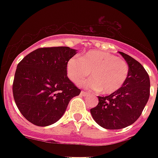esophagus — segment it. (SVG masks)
Masks as SVG:
<instances>
[{
    "label": "esophagus",
    "mask_w": 158,
    "mask_h": 158,
    "mask_svg": "<svg viewBox=\"0 0 158 158\" xmlns=\"http://www.w3.org/2000/svg\"><path fill=\"white\" fill-rule=\"evenodd\" d=\"M88 95V93H86V92L84 91H81V93H80V96L82 97H85Z\"/></svg>",
    "instance_id": "obj_1"
}]
</instances>
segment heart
I'll use <instances>...</instances> for the list:
<instances>
[{"mask_svg":"<svg viewBox=\"0 0 158 158\" xmlns=\"http://www.w3.org/2000/svg\"><path fill=\"white\" fill-rule=\"evenodd\" d=\"M67 74L76 84H81L90 75L92 79L84 82L83 86L100 94H111L125 84L129 75V65L114 55L94 50L80 59H69Z\"/></svg>","mask_w":158,"mask_h":158,"instance_id":"obj_1","label":"heart"}]
</instances>
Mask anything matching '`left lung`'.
I'll return each instance as SVG.
<instances>
[{
  "label": "left lung",
  "instance_id": "obj_1",
  "mask_svg": "<svg viewBox=\"0 0 158 158\" xmlns=\"http://www.w3.org/2000/svg\"><path fill=\"white\" fill-rule=\"evenodd\" d=\"M129 65V75L118 91L98 97V104L90 110L94 120L107 130H120L139 119L150 95V79L142 64L119 52Z\"/></svg>",
  "mask_w": 158,
  "mask_h": 158
}]
</instances>
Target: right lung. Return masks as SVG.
Masks as SVG:
<instances>
[{"instance_id":"1","label":"right lung","mask_w":158,"mask_h":158,"mask_svg":"<svg viewBox=\"0 0 158 158\" xmlns=\"http://www.w3.org/2000/svg\"><path fill=\"white\" fill-rule=\"evenodd\" d=\"M77 53L68 47L38 48L17 65L13 83L16 106L25 119L48 126L62 117L69 101L80 94L67 77V63Z\"/></svg>"}]
</instances>
